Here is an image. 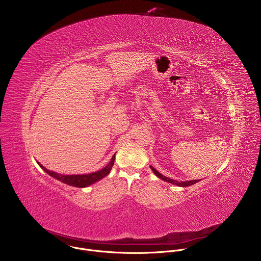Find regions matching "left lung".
Segmentation results:
<instances>
[{"label":"left lung","mask_w":261,"mask_h":261,"mask_svg":"<svg viewBox=\"0 0 261 261\" xmlns=\"http://www.w3.org/2000/svg\"><path fill=\"white\" fill-rule=\"evenodd\" d=\"M150 169L152 170V172L156 175V177H159L160 179H162V180H164V181H166V182H169V183H171V184H174V185H177V186L180 187H188L191 186V185H194V184H196L197 182H199V180H192V181H188V182H178V181H175V180H173V179H170V178H168V177H166V176H163L161 173H159L155 169H153L152 167H150Z\"/></svg>","instance_id":"left-lung-1"}]
</instances>
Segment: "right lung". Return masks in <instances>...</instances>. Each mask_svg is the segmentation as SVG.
Here are the masks:
<instances>
[{
	"instance_id": "right-lung-1",
	"label": "right lung",
	"mask_w": 261,
	"mask_h": 261,
	"mask_svg": "<svg viewBox=\"0 0 261 261\" xmlns=\"http://www.w3.org/2000/svg\"><path fill=\"white\" fill-rule=\"evenodd\" d=\"M114 160H115V154L112 155V160L111 162L109 163V165L101 169L100 171H97V172H94V173H91V174H87V175H61V174H57L55 172H51L49 170H47L46 168H44L41 164H39V166L47 173L49 174L51 177L67 184V185H70V186L78 187V188H83V187L89 186L99 180H101L102 178H105L106 176H108L112 170V166L114 164Z\"/></svg>"
}]
</instances>
